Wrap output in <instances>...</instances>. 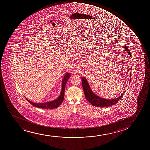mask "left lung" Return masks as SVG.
I'll return each mask as SVG.
<instances>
[{"label": "left lung", "instance_id": "8db88e82", "mask_svg": "<svg viewBox=\"0 0 150 150\" xmlns=\"http://www.w3.org/2000/svg\"><path fill=\"white\" fill-rule=\"evenodd\" d=\"M124 48L125 49L127 53L131 57V54L130 53V50L126 45L124 46ZM130 75H131V73H130ZM130 77H131V76ZM81 79H82V83L83 89L84 90L86 99L89 102V103L92 105L93 106H94L95 107H107L116 104L117 103H118V101L121 99V98L123 97V95L125 93V91L124 93L121 94V96L118 97V98H115L113 99H106L105 98H101L99 96L95 94L92 91L86 78L84 77H82ZM130 82H131V79H130Z\"/></svg>", "mask_w": 150, "mask_h": 150}]
</instances>
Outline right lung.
<instances>
[{
  "instance_id": "add662e5",
  "label": "right lung",
  "mask_w": 150,
  "mask_h": 150,
  "mask_svg": "<svg viewBox=\"0 0 150 150\" xmlns=\"http://www.w3.org/2000/svg\"><path fill=\"white\" fill-rule=\"evenodd\" d=\"M71 75L69 73H66L64 75V78L63 79L62 83V89L61 91L60 95L56 99L53 101L47 102L46 103H35L32 102L31 101L27 99L26 98L27 101L33 106L36 107L37 108H42V109H54L56 108L60 105L62 103L64 98V92L65 89V85L68 80L70 77Z\"/></svg>"
}]
</instances>
